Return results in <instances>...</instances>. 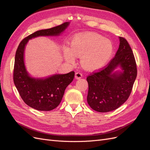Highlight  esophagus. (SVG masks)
Returning a JSON list of instances; mask_svg holds the SVG:
<instances>
[{"label":"esophagus","mask_w":150,"mask_h":150,"mask_svg":"<svg viewBox=\"0 0 150 150\" xmlns=\"http://www.w3.org/2000/svg\"><path fill=\"white\" fill-rule=\"evenodd\" d=\"M83 77V74L80 72H77L75 74V78L76 79H79Z\"/></svg>","instance_id":"esophagus-1"}]
</instances>
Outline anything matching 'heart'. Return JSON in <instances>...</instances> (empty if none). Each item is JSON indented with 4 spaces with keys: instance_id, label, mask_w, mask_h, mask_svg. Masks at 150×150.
<instances>
[{
    "instance_id": "1",
    "label": "heart",
    "mask_w": 150,
    "mask_h": 150,
    "mask_svg": "<svg viewBox=\"0 0 150 150\" xmlns=\"http://www.w3.org/2000/svg\"><path fill=\"white\" fill-rule=\"evenodd\" d=\"M71 45V47L67 45L62 47L65 59L74 62L76 56H81V64L88 70H97L105 66L114 52L111 40L96 33L77 35L72 39Z\"/></svg>"
}]
</instances>
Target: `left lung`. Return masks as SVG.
I'll return each mask as SVG.
<instances>
[{"label": "left lung", "mask_w": 150, "mask_h": 150, "mask_svg": "<svg viewBox=\"0 0 150 150\" xmlns=\"http://www.w3.org/2000/svg\"><path fill=\"white\" fill-rule=\"evenodd\" d=\"M119 39L120 46L115 57L105 68L86 79L89 86L88 103L98 112H110L120 107L129 98L137 78L132 49L125 38Z\"/></svg>", "instance_id": "1"}]
</instances>
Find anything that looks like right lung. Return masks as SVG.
I'll use <instances>...</instances> for the list:
<instances>
[{"label":"right lung","instance_id":"add662e5","mask_svg":"<svg viewBox=\"0 0 150 150\" xmlns=\"http://www.w3.org/2000/svg\"><path fill=\"white\" fill-rule=\"evenodd\" d=\"M64 22L60 25L35 32L24 38L19 44L15 56L13 82L24 103L38 111L54 110L60 104L65 89L74 77V72L67 74H55L45 78H34L27 71L24 52L29 40L39 36H59L69 25Z\"/></svg>","mask_w":150,"mask_h":150}]
</instances>
